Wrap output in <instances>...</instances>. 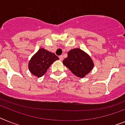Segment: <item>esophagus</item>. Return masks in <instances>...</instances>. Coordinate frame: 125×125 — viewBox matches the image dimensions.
Returning <instances> with one entry per match:
<instances>
[{
	"instance_id": "obj_1",
	"label": "esophagus",
	"mask_w": 125,
	"mask_h": 125,
	"mask_svg": "<svg viewBox=\"0 0 125 125\" xmlns=\"http://www.w3.org/2000/svg\"><path fill=\"white\" fill-rule=\"evenodd\" d=\"M59 59H60L61 61H62L63 60V56H62V55H59Z\"/></svg>"
}]
</instances>
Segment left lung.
Instances as JSON below:
<instances>
[{
    "label": "left lung",
    "mask_w": 125,
    "mask_h": 125,
    "mask_svg": "<svg viewBox=\"0 0 125 125\" xmlns=\"http://www.w3.org/2000/svg\"><path fill=\"white\" fill-rule=\"evenodd\" d=\"M64 64L77 77L83 78L94 66L91 57L80 48H75L68 52V57L62 61Z\"/></svg>",
    "instance_id": "left-lung-1"
}]
</instances>
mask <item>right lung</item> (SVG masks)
Segmentation results:
<instances>
[{
  "label": "right lung",
  "instance_id": "right-lung-1",
  "mask_svg": "<svg viewBox=\"0 0 125 125\" xmlns=\"http://www.w3.org/2000/svg\"><path fill=\"white\" fill-rule=\"evenodd\" d=\"M59 57L44 48H41L33 55L29 63V69L31 73L38 77L45 74L50 65Z\"/></svg>",
  "mask_w": 125,
  "mask_h": 125
}]
</instances>
